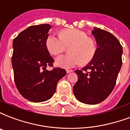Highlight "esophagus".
<instances>
[{
  "instance_id": "34e87169",
  "label": "esophagus",
  "mask_w": 130,
  "mask_h": 130,
  "mask_svg": "<svg viewBox=\"0 0 130 130\" xmlns=\"http://www.w3.org/2000/svg\"><path fill=\"white\" fill-rule=\"evenodd\" d=\"M71 72H73V71H72V70H66V73H71Z\"/></svg>"
}]
</instances>
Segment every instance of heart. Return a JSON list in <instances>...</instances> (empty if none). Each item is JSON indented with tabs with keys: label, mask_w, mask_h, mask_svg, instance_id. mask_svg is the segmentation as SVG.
Masks as SVG:
<instances>
[{
	"label": "heart",
	"mask_w": 130,
	"mask_h": 130,
	"mask_svg": "<svg viewBox=\"0 0 130 130\" xmlns=\"http://www.w3.org/2000/svg\"><path fill=\"white\" fill-rule=\"evenodd\" d=\"M46 44L48 51L58 55L69 46L70 55H59L55 59V65L63 69H71L78 64H86L91 61L96 53V43L94 39L88 37L85 32L78 29H65L55 35L48 36Z\"/></svg>",
	"instance_id": "obj_1"
}]
</instances>
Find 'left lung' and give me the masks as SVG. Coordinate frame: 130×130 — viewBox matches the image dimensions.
Here are the masks:
<instances>
[{"instance_id": "left-lung-1", "label": "left lung", "mask_w": 130, "mask_h": 130, "mask_svg": "<svg viewBox=\"0 0 130 130\" xmlns=\"http://www.w3.org/2000/svg\"><path fill=\"white\" fill-rule=\"evenodd\" d=\"M92 34L96 43V53L82 70H76L78 81L73 93L82 103L94 105L104 101L114 89L122 66L123 47L110 32L94 28Z\"/></svg>"}]
</instances>
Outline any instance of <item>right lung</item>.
<instances>
[{"label":"right lung","instance_id":"right-lung-1","mask_svg":"<svg viewBox=\"0 0 130 130\" xmlns=\"http://www.w3.org/2000/svg\"><path fill=\"white\" fill-rule=\"evenodd\" d=\"M51 28L48 24L31 26L13 41L11 63L15 86L24 98L35 103L51 98L58 81L66 74L60 68L46 70L54 62L46 44Z\"/></svg>","mask_w":130,"mask_h":130}]
</instances>
